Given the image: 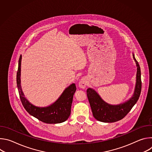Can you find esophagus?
I'll list each match as a JSON object with an SVG mask.
<instances>
[{
    "instance_id": "34e87169",
    "label": "esophagus",
    "mask_w": 152,
    "mask_h": 152,
    "mask_svg": "<svg viewBox=\"0 0 152 152\" xmlns=\"http://www.w3.org/2000/svg\"><path fill=\"white\" fill-rule=\"evenodd\" d=\"M86 85H87V80H86V79L85 77H83L82 78L79 82V87L80 88H82V89H84Z\"/></svg>"
}]
</instances>
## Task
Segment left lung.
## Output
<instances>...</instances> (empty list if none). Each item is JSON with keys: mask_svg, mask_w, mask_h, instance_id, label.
<instances>
[{"mask_svg": "<svg viewBox=\"0 0 152 152\" xmlns=\"http://www.w3.org/2000/svg\"><path fill=\"white\" fill-rule=\"evenodd\" d=\"M133 58L137 67V80L134 93L129 100L120 104L111 105L103 101L93 89L89 88L86 90L93 115L97 120L104 123H113L120 120L130 112L137 102L141 91V70L134 54Z\"/></svg>", "mask_w": 152, "mask_h": 152, "instance_id": "obj_1", "label": "left lung"}]
</instances>
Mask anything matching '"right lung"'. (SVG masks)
<instances>
[{"mask_svg": "<svg viewBox=\"0 0 152 152\" xmlns=\"http://www.w3.org/2000/svg\"><path fill=\"white\" fill-rule=\"evenodd\" d=\"M21 55L18 60V71L17 72V85L21 103L26 111L39 120L49 124H56L66 121L71 113V107L73 95L76 90L75 83H72L65 89L58 99L51 105L40 107L31 103L25 97L20 85Z\"/></svg>", "mask_w": 152, "mask_h": 152, "instance_id": "obj_1", "label": "right lung"}]
</instances>
